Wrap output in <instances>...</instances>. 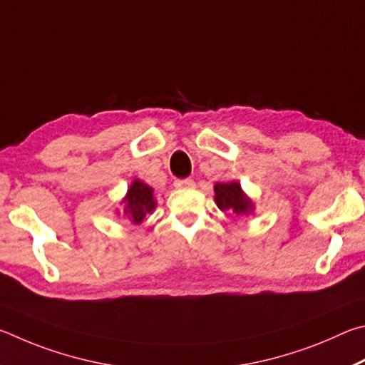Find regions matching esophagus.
<instances>
[{"label": "esophagus", "instance_id": "1", "mask_svg": "<svg viewBox=\"0 0 365 365\" xmlns=\"http://www.w3.org/2000/svg\"><path fill=\"white\" fill-rule=\"evenodd\" d=\"M175 187L176 189H192L195 187V182L192 179H178L175 181Z\"/></svg>", "mask_w": 365, "mask_h": 365}]
</instances>
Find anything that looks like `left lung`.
Listing matches in <instances>:
<instances>
[{"label":"left lung","mask_w":365,"mask_h":365,"mask_svg":"<svg viewBox=\"0 0 365 365\" xmlns=\"http://www.w3.org/2000/svg\"><path fill=\"white\" fill-rule=\"evenodd\" d=\"M215 203L232 218H245L255 212V202L244 192L239 181L216 182Z\"/></svg>","instance_id":"8db88e82"}]
</instances>
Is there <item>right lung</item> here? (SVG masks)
Listing matches in <instances>:
<instances>
[{
	"instance_id": "add662e5",
	"label": "right lung",
	"mask_w": 365,
	"mask_h": 365,
	"mask_svg": "<svg viewBox=\"0 0 365 365\" xmlns=\"http://www.w3.org/2000/svg\"><path fill=\"white\" fill-rule=\"evenodd\" d=\"M121 210H115V215L130 221L131 225H140L147 215L155 212L157 200L153 189L140 179H133L123 199L120 200Z\"/></svg>"
}]
</instances>
